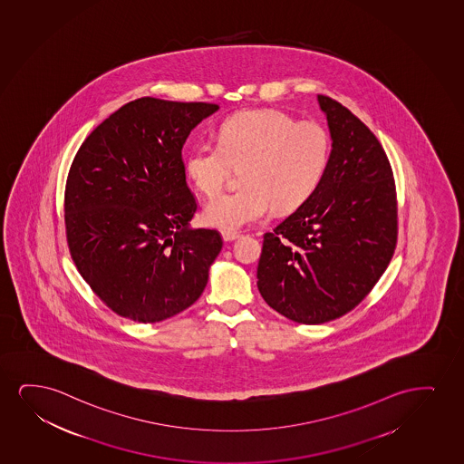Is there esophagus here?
Wrapping results in <instances>:
<instances>
[{"instance_id":"34e87169","label":"esophagus","mask_w":464,"mask_h":464,"mask_svg":"<svg viewBox=\"0 0 464 464\" xmlns=\"http://www.w3.org/2000/svg\"><path fill=\"white\" fill-rule=\"evenodd\" d=\"M222 236L223 241L231 242L236 241V239H237L241 235H239V233H236V231H223Z\"/></svg>"}]
</instances>
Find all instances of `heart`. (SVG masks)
<instances>
[{
    "label": "heart",
    "mask_w": 464,
    "mask_h": 464,
    "mask_svg": "<svg viewBox=\"0 0 464 464\" xmlns=\"http://www.w3.org/2000/svg\"><path fill=\"white\" fill-rule=\"evenodd\" d=\"M331 137L314 121L297 122L277 110H253L223 122L218 143L201 140L188 150L186 173L206 197L222 190L233 167L242 188L211 199L203 211L209 227L236 231L271 211L304 205L324 176Z\"/></svg>",
    "instance_id": "1"
}]
</instances>
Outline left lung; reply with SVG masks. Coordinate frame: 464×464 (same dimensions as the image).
I'll list each match as a JSON object with an SVG mask.
<instances>
[{
	"label": "left lung",
	"mask_w": 464,
	"mask_h": 464,
	"mask_svg": "<svg viewBox=\"0 0 464 464\" xmlns=\"http://www.w3.org/2000/svg\"><path fill=\"white\" fill-rule=\"evenodd\" d=\"M318 102L329 165L314 195L266 233L256 272L267 305L301 324L357 307L397 247V190L380 140L342 103L321 94Z\"/></svg>",
	"instance_id": "1"
}]
</instances>
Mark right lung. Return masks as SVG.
<instances>
[{"label": "right lung", "mask_w": 464, "mask_h": 464, "mask_svg": "<svg viewBox=\"0 0 464 464\" xmlns=\"http://www.w3.org/2000/svg\"><path fill=\"white\" fill-rule=\"evenodd\" d=\"M217 103L141 97L86 137L67 175L64 223L80 276L116 314L159 323L205 291L222 250L217 229H192L197 199L182 146Z\"/></svg>", "instance_id": "right-lung-1"}]
</instances>
